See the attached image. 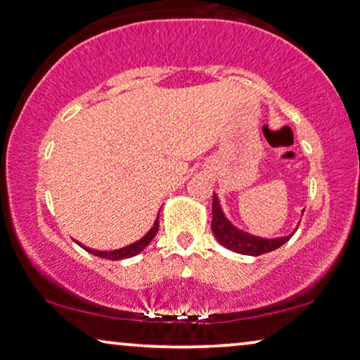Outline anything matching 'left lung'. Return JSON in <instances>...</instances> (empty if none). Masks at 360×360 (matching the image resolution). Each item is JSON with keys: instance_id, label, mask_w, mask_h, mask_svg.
Wrapping results in <instances>:
<instances>
[{"instance_id": "obj_1", "label": "left lung", "mask_w": 360, "mask_h": 360, "mask_svg": "<svg viewBox=\"0 0 360 360\" xmlns=\"http://www.w3.org/2000/svg\"><path fill=\"white\" fill-rule=\"evenodd\" d=\"M298 225H296V229H298ZM210 227H212L214 236L220 245H224L225 248L236 253H240V255L252 257H258L263 255V253L276 250V248H280L283 243L288 242L296 232L295 229L288 236L276 238H263L252 236L248 232H243V230L236 227V225L225 217L224 210L220 207L219 198L215 194L212 200V224H210Z\"/></svg>"}]
</instances>
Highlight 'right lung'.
I'll return each mask as SVG.
<instances>
[{
  "mask_svg": "<svg viewBox=\"0 0 360 360\" xmlns=\"http://www.w3.org/2000/svg\"><path fill=\"white\" fill-rule=\"evenodd\" d=\"M158 229H160V214H158V217L155 220V224H153V227L148 230V233L145 237H141L140 240L130 243V245L123 247V248H118V250H112V252H102V250H94V248H89V247H84L82 243H79L80 247L84 248V250H87L89 253H92L95 257H102V258H108V260H123V258H130V257H135L138 253L145 250V248L150 245L153 238H155Z\"/></svg>",
  "mask_w": 360,
  "mask_h": 360,
  "instance_id": "add662e5",
  "label": "right lung"
}]
</instances>
